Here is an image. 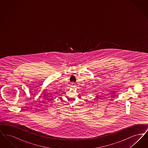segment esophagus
<instances>
[{"mask_svg":"<svg viewBox=\"0 0 148 148\" xmlns=\"http://www.w3.org/2000/svg\"><path fill=\"white\" fill-rule=\"evenodd\" d=\"M75 84L73 82V83H71V87H74V86H75Z\"/></svg>","mask_w":148,"mask_h":148,"instance_id":"34e87169","label":"esophagus"}]
</instances>
